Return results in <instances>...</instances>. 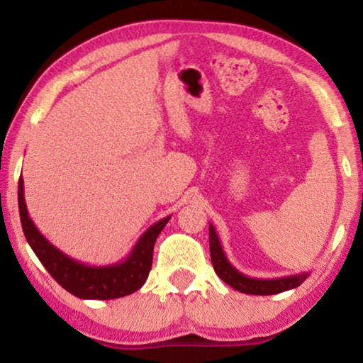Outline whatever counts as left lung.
Here are the masks:
<instances>
[{
    "mask_svg": "<svg viewBox=\"0 0 363 363\" xmlns=\"http://www.w3.org/2000/svg\"><path fill=\"white\" fill-rule=\"evenodd\" d=\"M208 230H210V255L213 267H215L218 277L225 281L228 286H231L233 289L252 296L279 294V292L294 289V287L301 286L302 282L306 281V277L309 276V272H301V274L296 276L277 277V279H256V277L245 276L228 261L225 251H223L220 238L216 235L215 226L210 225Z\"/></svg>",
    "mask_w": 363,
    "mask_h": 363,
    "instance_id": "left-lung-1",
    "label": "left lung"
}]
</instances>
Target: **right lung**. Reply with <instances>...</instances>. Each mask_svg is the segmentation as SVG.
Segmentation results:
<instances>
[{"instance_id":"obj_1","label":"right lung","mask_w":363,"mask_h":363,"mask_svg":"<svg viewBox=\"0 0 363 363\" xmlns=\"http://www.w3.org/2000/svg\"><path fill=\"white\" fill-rule=\"evenodd\" d=\"M18 205L24 236L34 255L59 286L79 299H117L140 289L152 269L153 246L170 216L157 221L140 236L125 259L108 266H89L64 255L44 238L29 218L24 201V182L18 183Z\"/></svg>"}]
</instances>
